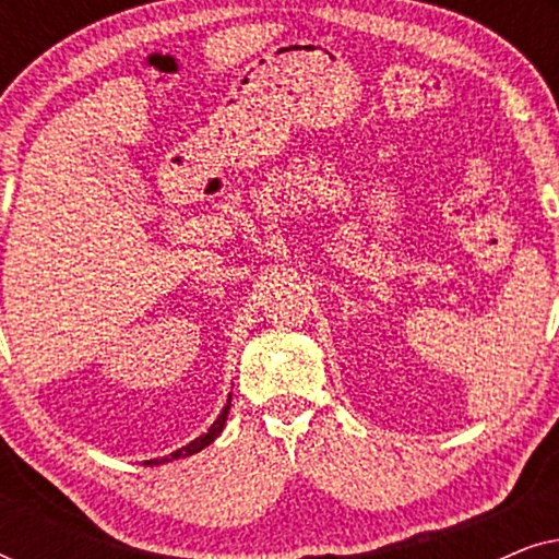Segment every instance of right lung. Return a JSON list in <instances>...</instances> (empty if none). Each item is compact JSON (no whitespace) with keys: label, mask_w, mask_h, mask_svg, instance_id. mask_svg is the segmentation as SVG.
<instances>
[{"label":"right lung","mask_w":559,"mask_h":559,"mask_svg":"<svg viewBox=\"0 0 559 559\" xmlns=\"http://www.w3.org/2000/svg\"><path fill=\"white\" fill-rule=\"evenodd\" d=\"M228 409H231V396H228V402H226V407H224V412H221L218 415V419L216 423L211 425V430L205 432V435H201V438H195L193 442H188L186 448H180V450H175V453H170L167 457H159V461H147V465H159V463H167V461H175V457H186V455H193V453H201V450L205 448V445H211L213 440L218 438L221 435V430H224V425H226V417H228Z\"/></svg>","instance_id":"right-lung-1"}]
</instances>
